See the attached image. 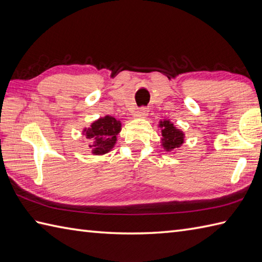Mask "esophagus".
Instances as JSON below:
<instances>
[{"instance_id":"34e87169","label":"esophagus","mask_w":262,"mask_h":262,"mask_svg":"<svg viewBox=\"0 0 262 262\" xmlns=\"http://www.w3.org/2000/svg\"><path fill=\"white\" fill-rule=\"evenodd\" d=\"M148 115V109L145 107H142L140 110L136 113V117L137 118H146Z\"/></svg>"}]
</instances>
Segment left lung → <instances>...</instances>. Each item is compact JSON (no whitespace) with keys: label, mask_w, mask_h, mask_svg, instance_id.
<instances>
[{"label":"left lung","mask_w":262,"mask_h":262,"mask_svg":"<svg viewBox=\"0 0 262 262\" xmlns=\"http://www.w3.org/2000/svg\"><path fill=\"white\" fill-rule=\"evenodd\" d=\"M161 129V146L168 153H176L186 141V134L183 130L176 127L170 119H161L159 121V126Z\"/></svg>","instance_id":"1"}]
</instances>
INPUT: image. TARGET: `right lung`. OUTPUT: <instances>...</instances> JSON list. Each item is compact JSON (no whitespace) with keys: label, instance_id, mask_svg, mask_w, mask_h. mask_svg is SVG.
<instances>
[{"label":"right lung","instance_id":"obj_1","mask_svg":"<svg viewBox=\"0 0 262 262\" xmlns=\"http://www.w3.org/2000/svg\"><path fill=\"white\" fill-rule=\"evenodd\" d=\"M121 130V122L113 116L100 117L84 127L82 135L90 141V152L93 155H103L109 153L117 143V135Z\"/></svg>","mask_w":262,"mask_h":262}]
</instances>
